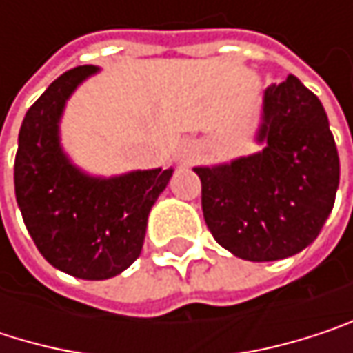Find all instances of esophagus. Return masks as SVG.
Returning <instances> with one entry per match:
<instances>
[{"label":"esophagus","mask_w":353,"mask_h":353,"mask_svg":"<svg viewBox=\"0 0 353 353\" xmlns=\"http://www.w3.org/2000/svg\"><path fill=\"white\" fill-rule=\"evenodd\" d=\"M190 157H192V151H188V153H185V159H190Z\"/></svg>","instance_id":"esophagus-1"}]
</instances>
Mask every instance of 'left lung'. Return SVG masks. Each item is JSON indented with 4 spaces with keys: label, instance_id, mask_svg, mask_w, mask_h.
<instances>
[{
    "label": "left lung",
    "instance_id": "8db88e82",
    "mask_svg": "<svg viewBox=\"0 0 353 353\" xmlns=\"http://www.w3.org/2000/svg\"><path fill=\"white\" fill-rule=\"evenodd\" d=\"M263 151L229 165L196 168L202 212L219 245L247 261L309 247L339 185V155L325 108L294 75L263 92Z\"/></svg>",
    "mask_w": 353,
    "mask_h": 353
}]
</instances>
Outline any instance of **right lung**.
<instances>
[{"instance_id":"obj_1","label":"right lung","mask_w":353,"mask_h":353,"mask_svg":"<svg viewBox=\"0 0 353 353\" xmlns=\"http://www.w3.org/2000/svg\"><path fill=\"white\" fill-rule=\"evenodd\" d=\"M98 69L83 65L57 77L24 116L14 163L16 200L24 225L57 270L83 280L124 272L145 241L151 206L174 170L90 177L59 145V118L73 90Z\"/></svg>"}]
</instances>
